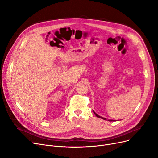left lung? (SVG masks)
I'll return each mask as SVG.
<instances>
[{
  "mask_svg": "<svg viewBox=\"0 0 158 158\" xmlns=\"http://www.w3.org/2000/svg\"><path fill=\"white\" fill-rule=\"evenodd\" d=\"M93 112H94V113L95 114V115L97 117H98V118H102V119H103V120H106V118H104V117H101V116H99V115H98V114L95 113L94 111H93ZM108 121H113L114 120H111V119H109Z\"/></svg>",
  "mask_w": 158,
  "mask_h": 158,
  "instance_id": "left-lung-1",
  "label": "left lung"
}]
</instances>
